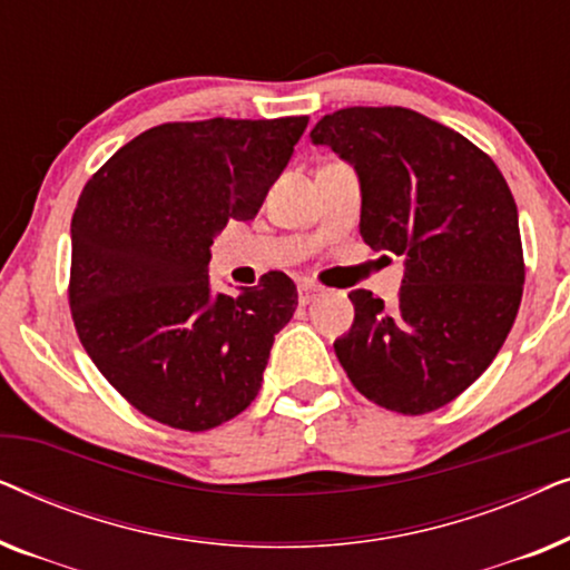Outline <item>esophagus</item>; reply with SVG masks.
<instances>
[{"label":"esophagus","mask_w":570,"mask_h":570,"mask_svg":"<svg viewBox=\"0 0 570 570\" xmlns=\"http://www.w3.org/2000/svg\"><path fill=\"white\" fill-rule=\"evenodd\" d=\"M322 293H324V287H318L314 283H301L298 285V303L301 306H308V303H314Z\"/></svg>","instance_id":"esophagus-1"}]
</instances>
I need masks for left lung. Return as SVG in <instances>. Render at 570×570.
I'll return each instance as SVG.
<instances>
[{"label":"left lung","instance_id":"left-lung-1","mask_svg":"<svg viewBox=\"0 0 570 570\" xmlns=\"http://www.w3.org/2000/svg\"><path fill=\"white\" fill-rule=\"evenodd\" d=\"M311 139L361 176L365 244L404 256L392 306L350 293L355 322L334 353L379 407L439 410L482 376L519 314L524 252L509 184L478 145L402 106L340 108Z\"/></svg>","mask_w":570,"mask_h":570}]
</instances>
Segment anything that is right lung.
Returning <instances> with one entry per match:
<instances>
[{
    "instance_id": "1",
    "label": "right lung",
    "mask_w": 570,
    "mask_h": 570,
    "mask_svg": "<svg viewBox=\"0 0 570 570\" xmlns=\"http://www.w3.org/2000/svg\"><path fill=\"white\" fill-rule=\"evenodd\" d=\"M308 116L168 121L116 150L77 199L69 311L90 361L131 407L202 433L256 400L298 291L267 272L213 295L228 220H252Z\"/></svg>"
}]
</instances>
